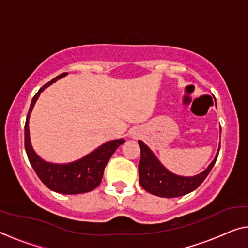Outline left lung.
I'll list each match as a JSON object with an SVG mask.
<instances>
[{
  "label": "left lung",
  "mask_w": 248,
  "mask_h": 248,
  "mask_svg": "<svg viewBox=\"0 0 248 248\" xmlns=\"http://www.w3.org/2000/svg\"><path fill=\"white\" fill-rule=\"evenodd\" d=\"M138 143L140 146V153H141V158H140L138 165L140 186L148 193L165 198L180 197V196L191 193L196 188L201 186L215 165L220 149L219 142L216 157L214 158V160L210 162L204 171L196 176L184 177L169 171L158 160V158L155 156V154L146 143L140 141V140Z\"/></svg>",
  "instance_id": "8db88e82"
}]
</instances>
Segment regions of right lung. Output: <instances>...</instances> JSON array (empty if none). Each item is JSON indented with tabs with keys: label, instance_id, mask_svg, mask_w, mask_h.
I'll return each mask as SVG.
<instances>
[{
	"label": "right lung",
	"instance_id": "add662e5",
	"mask_svg": "<svg viewBox=\"0 0 248 248\" xmlns=\"http://www.w3.org/2000/svg\"><path fill=\"white\" fill-rule=\"evenodd\" d=\"M66 75L68 73H62L51 80L50 82L46 83L33 97L24 125V143L30 164L41 182L55 193L75 195L88 193L100 185L106 165L108 164L117 148L124 142V139H116L103 143L97 149L88 154L87 156L76 161L68 162V164H53V162L43 160L41 157L38 156V154L33 149L31 139H30V116H31L33 107L44 89L57 82L59 79Z\"/></svg>",
	"mask_w": 248,
	"mask_h": 248
}]
</instances>
